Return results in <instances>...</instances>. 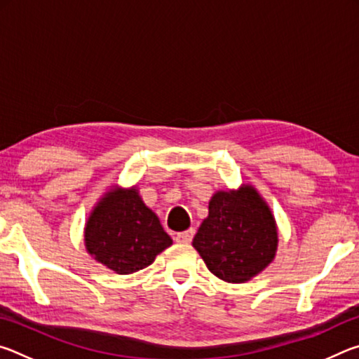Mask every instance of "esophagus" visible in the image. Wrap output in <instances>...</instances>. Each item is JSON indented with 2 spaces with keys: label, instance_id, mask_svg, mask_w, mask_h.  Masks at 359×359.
Wrapping results in <instances>:
<instances>
[{
  "label": "esophagus",
  "instance_id": "34e87169",
  "mask_svg": "<svg viewBox=\"0 0 359 359\" xmlns=\"http://www.w3.org/2000/svg\"><path fill=\"white\" fill-rule=\"evenodd\" d=\"M193 236H194V229H187L184 233H179L175 236V241H177L179 244H190Z\"/></svg>",
  "mask_w": 359,
  "mask_h": 359
}]
</instances>
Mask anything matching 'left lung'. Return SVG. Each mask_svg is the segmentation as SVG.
<instances>
[{"label": "left lung", "mask_w": 359, "mask_h": 359, "mask_svg": "<svg viewBox=\"0 0 359 359\" xmlns=\"http://www.w3.org/2000/svg\"><path fill=\"white\" fill-rule=\"evenodd\" d=\"M191 245L208 269L228 283H245L276 258L278 231L269 204L250 184L218 190Z\"/></svg>", "instance_id": "1"}]
</instances>
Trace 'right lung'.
Here are the masks:
<instances>
[{"label": "right lung", "instance_id": "1", "mask_svg": "<svg viewBox=\"0 0 359 359\" xmlns=\"http://www.w3.org/2000/svg\"><path fill=\"white\" fill-rule=\"evenodd\" d=\"M83 242L88 255L109 271L128 276L154 263L172 245L160 218L149 209L137 187L112 185L85 222Z\"/></svg>", "mask_w": 359, "mask_h": 359}]
</instances>
